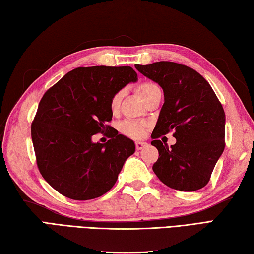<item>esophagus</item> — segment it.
<instances>
[{
    "label": "esophagus",
    "instance_id": "34e87169",
    "mask_svg": "<svg viewBox=\"0 0 254 254\" xmlns=\"http://www.w3.org/2000/svg\"><path fill=\"white\" fill-rule=\"evenodd\" d=\"M135 146H136L137 150H141V149H143V148L148 146V143L145 141H136Z\"/></svg>",
    "mask_w": 254,
    "mask_h": 254
}]
</instances>
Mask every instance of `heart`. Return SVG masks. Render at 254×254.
I'll use <instances>...</instances> for the list:
<instances>
[{
    "label": "heart",
    "mask_w": 254,
    "mask_h": 254,
    "mask_svg": "<svg viewBox=\"0 0 254 254\" xmlns=\"http://www.w3.org/2000/svg\"><path fill=\"white\" fill-rule=\"evenodd\" d=\"M136 90L143 99L147 100L152 94L160 89L156 84L151 82H141L136 86ZM122 98H123L122 92H117L113 95L111 100H109V108H111L112 113L118 112L119 106H121ZM146 126H147L146 124L142 122L127 119V121H124L123 123L119 124V130H121V132H123L124 135H126L130 138H136L137 139V138H141L143 136Z\"/></svg>",
    "instance_id": "obj_1"
}]
</instances>
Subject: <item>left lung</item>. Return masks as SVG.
Returning <instances> with one entry per match:
<instances>
[{"label":"left lung","mask_w":254,"mask_h":254,"mask_svg":"<svg viewBox=\"0 0 254 254\" xmlns=\"http://www.w3.org/2000/svg\"><path fill=\"white\" fill-rule=\"evenodd\" d=\"M164 89L151 145L159 158L152 170L161 183L180 191H195L209 183L226 146V115L208 80L197 70L175 62L135 65ZM172 131L170 147L159 138Z\"/></svg>","instance_id":"1"}]
</instances>
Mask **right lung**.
<instances>
[{
	"label": "right lung",
	"instance_id": "right-lung-1",
	"mask_svg": "<svg viewBox=\"0 0 254 254\" xmlns=\"http://www.w3.org/2000/svg\"><path fill=\"white\" fill-rule=\"evenodd\" d=\"M136 80L130 66L77 67L43 95L31 135L37 168L57 192L82 201L113 188L135 143L107 124L109 100ZM99 132L107 143L91 141Z\"/></svg>",
	"mask_w": 254,
	"mask_h": 254
}]
</instances>
